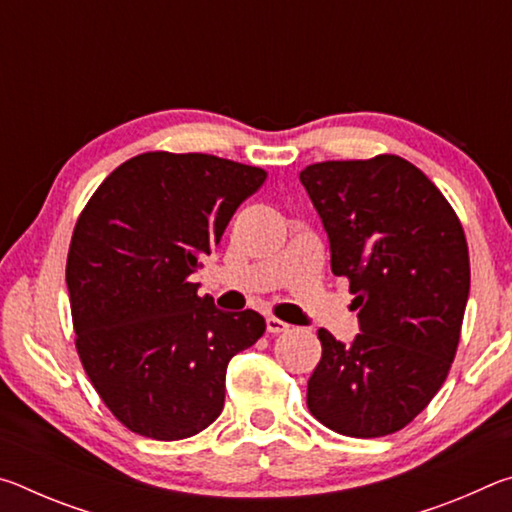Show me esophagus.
I'll return each mask as SVG.
<instances>
[{
	"instance_id": "esophagus-1",
	"label": "esophagus",
	"mask_w": 512,
	"mask_h": 512,
	"mask_svg": "<svg viewBox=\"0 0 512 512\" xmlns=\"http://www.w3.org/2000/svg\"><path fill=\"white\" fill-rule=\"evenodd\" d=\"M266 329L271 334H282V332H289V325L284 323V320H280V318H275V316H268L266 318Z\"/></svg>"
}]
</instances>
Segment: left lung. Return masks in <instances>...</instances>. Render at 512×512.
I'll return each instance as SVG.
<instances>
[{
  "label": "left lung",
  "instance_id": "1",
  "mask_svg": "<svg viewBox=\"0 0 512 512\" xmlns=\"http://www.w3.org/2000/svg\"><path fill=\"white\" fill-rule=\"evenodd\" d=\"M300 183L327 230L332 273L350 280L361 327L350 345L318 329L323 357L307 406L343 436H388L427 409L456 357L470 293L463 225L400 155L316 162Z\"/></svg>",
  "mask_w": 512,
  "mask_h": 512
}]
</instances>
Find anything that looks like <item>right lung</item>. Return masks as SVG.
Segmentation results:
<instances>
[{
	"label": "right lung",
	"instance_id": "obj_1",
	"mask_svg": "<svg viewBox=\"0 0 512 512\" xmlns=\"http://www.w3.org/2000/svg\"><path fill=\"white\" fill-rule=\"evenodd\" d=\"M264 180V169L216 155L149 151L83 207L65 268L76 352L133 433L183 440L210 427L230 359L264 334L257 311L225 314L189 280Z\"/></svg>",
	"mask_w": 512,
	"mask_h": 512
}]
</instances>
